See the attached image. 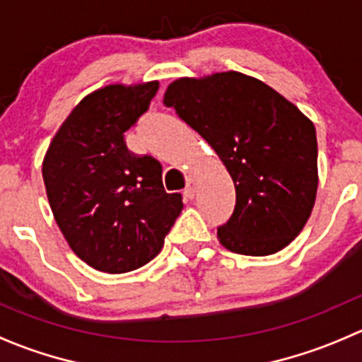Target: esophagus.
I'll return each instance as SVG.
<instances>
[{
	"mask_svg": "<svg viewBox=\"0 0 362 362\" xmlns=\"http://www.w3.org/2000/svg\"><path fill=\"white\" fill-rule=\"evenodd\" d=\"M194 194H196V180L194 178H189L187 185H185V189H184V196L187 199H192L194 198Z\"/></svg>",
	"mask_w": 362,
	"mask_h": 362,
	"instance_id": "34e87169",
	"label": "esophagus"
}]
</instances>
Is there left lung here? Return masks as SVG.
Here are the masks:
<instances>
[{
  "mask_svg": "<svg viewBox=\"0 0 362 362\" xmlns=\"http://www.w3.org/2000/svg\"><path fill=\"white\" fill-rule=\"evenodd\" d=\"M163 103L208 141L236 189L218 242L243 255H269L299 235L315 204L317 136L282 94L238 71L178 78Z\"/></svg>",
  "mask_w": 362,
  "mask_h": 362,
  "instance_id": "1",
  "label": "left lung"
}]
</instances>
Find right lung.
I'll list each match as a JSON object with an SVG mask.
<instances>
[{"instance_id": "add662e5", "label": "right lung", "mask_w": 362, "mask_h": 362, "mask_svg": "<svg viewBox=\"0 0 362 362\" xmlns=\"http://www.w3.org/2000/svg\"><path fill=\"white\" fill-rule=\"evenodd\" d=\"M159 82L113 83L83 98L43 159V182L68 245L98 272L127 273L163 249L180 215L152 156L127 151L124 133L148 110Z\"/></svg>"}]
</instances>
